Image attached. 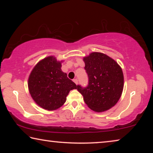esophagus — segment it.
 <instances>
[{
	"mask_svg": "<svg viewBox=\"0 0 153 153\" xmlns=\"http://www.w3.org/2000/svg\"><path fill=\"white\" fill-rule=\"evenodd\" d=\"M74 82L76 85H77V84H78V79H74Z\"/></svg>",
	"mask_w": 153,
	"mask_h": 153,
	"instance_id": "1",
	"label": "esophagus"
}]
</instances>
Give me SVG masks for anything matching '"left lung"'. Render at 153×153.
I'll list each match as a JSON object with an SVG mask.
<instances>
[{
    "instance_id": "obj_1",
    "label": "left lung",
    "mask_w": 153,
    "mask_h": 153,
    "mask_svg": "<svg viewBox=\"0 0 153 153\" xmlns=\"http://www.w3.org/2000/svg\"><path fill=\"white\" fill-rule=\"evenodd\" d=\"M88 84L76 89L85 103L96 112H103L115 105L122 94L123 74L117 62L101 53H90L84 57Z\"/></svg>"
}]
</instances>
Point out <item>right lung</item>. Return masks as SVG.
<instances>
[{
	"mask_svg": "<svg viewBox=\"0 0 153 153\" xmlns=\"http://www.w3.org/2000/svg\"><path fill=\"white\" fill-rule=\"evenodd\" d=\"M61 62L49 56L38 62L28 79V88L33 100L44 109L53 111L66 101L70 90L77 86L61 70Z\"/></svg>",
	"mask_w": 153,
	"mask_h": 153,
	"instance_id": "obj_1",
	"label": "right lung"
}]
</instances>
